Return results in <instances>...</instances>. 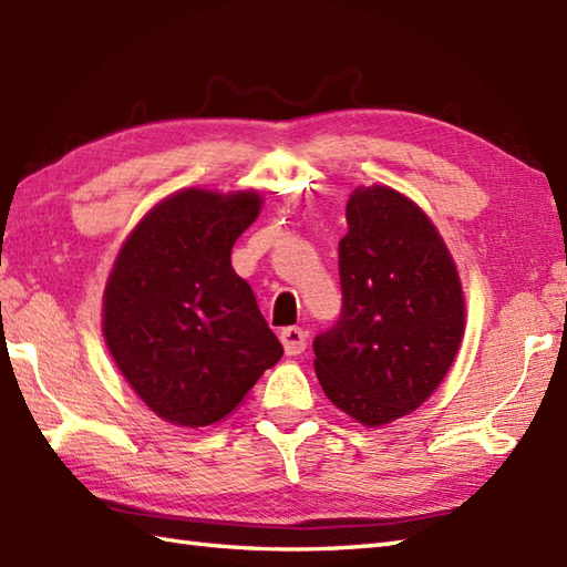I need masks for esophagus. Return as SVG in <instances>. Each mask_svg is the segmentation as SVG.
I'll return each instance as SVG.
<instances>
[{"label":"esophagus","mask_w":567,"mask_h":567,"mask_svg":"<svg viewBox=\"0 0 567 567\" xmlns=\"http://www.w3.org/2000/svg\"><path fill=\"white\" fill-rule=\"evenodd\" d=\"M280 340H282L287 354H299V352L307 350L309 333L301 326H287V328H282Z\"/></svg>","instance_id":"34e87169"}]
</instances>
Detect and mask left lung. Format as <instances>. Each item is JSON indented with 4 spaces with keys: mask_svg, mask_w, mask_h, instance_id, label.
<instances>
[{
    "mask_svg": "<svg viewBox=\"0 0 567 567\" xmlns=\"http://www.w3.org/2000/svg\"><path fill=\"white\" fill-rule=\"evenodd\" d=\"M338 244L343 311L313 338L326 396L362 425L415 411L464 336V295L434 224L386 186L354 188Z\"/></svg>",
    "mask_w": 567,
    "mask_h": 567,
    "instance_id": "left-lung-1",
    "label": "left lung"
}]
</instances>
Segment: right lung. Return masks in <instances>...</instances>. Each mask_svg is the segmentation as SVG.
I'll return each mask as SVG.
<instances>
[{
    "label": "right lung",
    "mask_w": 567,
    "mask_h": 567,
    "mask_svg": "<svg viewBox=\"0 0 567 567\" xmlns=\"http://www.w3.org/2000/svg\"><path fill=\"white\" fill-rule=\"evenodd\" d=\"M258 193L188 188L144 217L115 258L103 336L152 411L186 427L229 415L282 358L231 246L258 217Z\"/></svg>",
    "instance_id": "right-lung-1"
}]
</instances>
